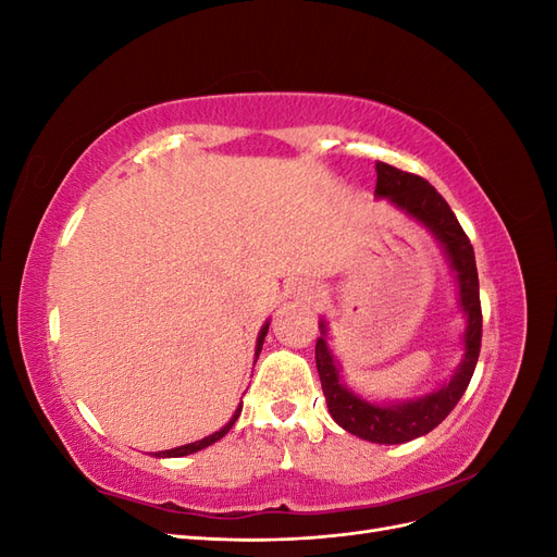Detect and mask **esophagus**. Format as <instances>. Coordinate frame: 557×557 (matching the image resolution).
Segmentation results:
<instances>
[{
	"label": "esophagus",
	"instance_id": "34e87169",
	"mask_svg": "<svg viewBox=\"0 0 557 557\" xmlns=\"http://www.w3.org/2000/svg\"><path fill=\"white\" fill-rule=\"evenodd\" d=\"M295 297L309 301V305H318V301L325 297V290H323V285L315 281H299L295 285Z\"/></svg>",
	"mask_w": 557,
	"mask_h": 557
}]
</instances>
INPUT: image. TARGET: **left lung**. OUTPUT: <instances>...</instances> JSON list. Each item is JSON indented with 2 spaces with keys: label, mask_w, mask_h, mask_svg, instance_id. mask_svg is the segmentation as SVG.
<instances>
[{
  "label": "left lung",
  "mask_w": 557,
  "mask_h": 557,
  "mask_svg": "<svg viewBox=\"0 0 557 557\" xmlns=\"http://www.w3.org/2000/svg\"><path fill=\"white\" fill-rule=\"evenodd\" d=\"M376 197L391 199L395 207L407 211L416 221L430 227L434 237L442 242L453 272L458 274L460 305L467 315L465 360L455 376L448 381V385L416 401L391 404V407H379V404L364 401L342 385L339 369H336V362L325 342V323H320V334L323 336L315 342V367L320 383H323L327 409L346 432L374 444H404L418 440V436H423L440 425L455 409V404L460 401L471 376H474L483 327L479 272L474 248H471L462 225L450 211L448 201L425 178L401 172L393 164L376 162Z\"/></svg>",
  "instance_id": "obj_1"
}]
</instances>
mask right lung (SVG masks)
<instances>
[{
	"label": "right lung",
	"mask_w": 557,
	"mask_h": 557,
	"mask_svg": "<svg viewBox=\"0 0 557 557\" xmlns=\"http://www.w3.org/2000/svg\"><path fill=\"white\" fill-rule=\"evenodd\" d=\"M267 330H269V323L260 330V336H258V348H256V356H260V350H262V342H264V336H267ZM239 413H242V404H239V409H237V413L232 416V420L230 423L223 428V430H218V432H213L211 436H205V440H199V442H195V444H185V446H178V448H172V450H160V453H156V458H181V455H190V453H197V450H201V448H207V446H211V444H215L218 440H223V436L232 430V425L237 423V418H239Z\"/></svg>",
	"instance_id": "right-lung-1"
}]
</instances>
